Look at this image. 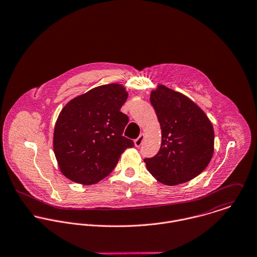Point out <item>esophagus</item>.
<instances>
[{"label": "esophagus", "mask_w": 257, "mask_h": 257, "mask_svg": "<svg viewBox=\"0 0 257 257\" xmlns=\"http://www.w3.org/2000/svg\"><path fill=\"white\" fill-rule=\"evenodd\" d=\"M144 138H145V135L144 134H141L135 141H134V144H135V147H140L141 145H142L143 141H144Z\"/></svg>", "instance_id": "obj_1"}]
</instances>
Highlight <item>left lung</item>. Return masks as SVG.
Instances as JSON below:
<instances>
[{
	"label": "left lung",
	"mask_w": 257,
	"mask_h": 257,
	"mask_svg": "<svg viewBox=\"0 0 257 257\" xmlns=\"http://www.w3.org/2000/svg\"><path fill=\"white\" fill-rule=\"evenodd\" d=\"M150 101L162 129L159 153L145 159L149 172L161 183L177 185L199 175L214 153V128L199 106L164 85L152 90Z\"/></svg>",
	"instance_id": "obj_1"
}]
</instances>
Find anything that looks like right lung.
Wrapping results in <instances>:
<instances>
[{"label": "right lung", "instance_id": "1", "mask_svg": "<svg viewBox=\"0 0 257 257\" xmlns=\"http://www.w3.org/2000/svg\"><path fill=\"white\" fill-rule=\"evenodd\" d=\"M125 86L109 84L71 99L61 110L53 134L58 166L68 179L94 184L113 171L121 154L134 147L122 136L129 119L120 111Z\"/></svg>", "mask_w": 257, "mask_h": 257}]
</instances>
